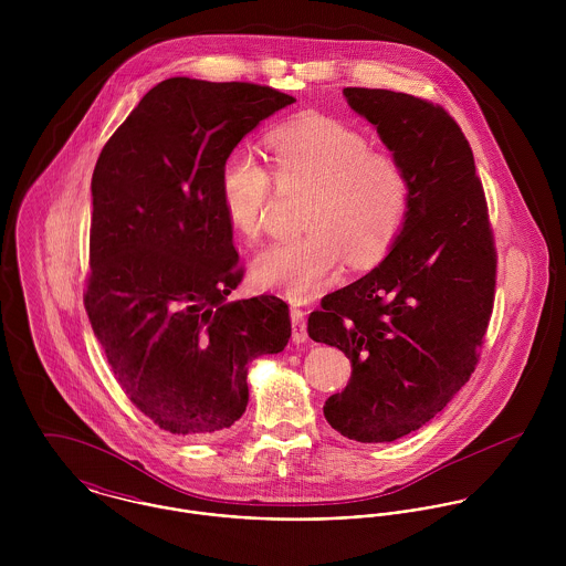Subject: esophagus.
I'll list each match as a JSON object with an SVG mask.
<instances>
[{"mask_svg": "<svg viewBox=\"0 0 566 566\" xmlns=\"http://www.w3.org/2000/svg\"><path fill=\"white\" fill-rule=\"evenodd\" d=\"M292 318V342L294 344H305L307 342V324H305V312L301 307L290 310Z\"/></svg>", "mask_w": 566, "mask_h": 566, "instance_id": "esophagus-1", "label": "esophagus"}]
</instances>
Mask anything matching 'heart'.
Returning a JSON list of instances; mask_svg holds the SVG:
<instances>
[{"label":"heart","mask_w":566,"mask_h":566,"mask_svg":"<svg viewBox=\"0 0 566 566\" xmlns=\"http://www.w3.org/2000/svg\"><path fill=\"white\" fill-rule=\"evenodd\" d=\"M268 157L281 189H307L301 238L263 248L252 263L259 290L307 301L339 270L379 261L403 229L411 182L403 163L328 117H307L268 137ZM272 176L250 153L231 155L220 171L227 222L245 240L263 227Z\"/></svg>","instance_id":"b5f03b06"}]
</instances>
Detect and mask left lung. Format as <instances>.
Returning <instances> with one entry per match:
<instances>
[{"mask_svg":"<svg viewBox=\"0 0 566 566\" xmlns=\"http://www.w3.org/2000/svg\"><path fill=\"white\" fill-rule=\"evenodd\" d=\"M411 182L403 229L386 259L326 294L310 316L314 342L353 366L324 418L357 442L420 429L460 392L478 364L494 301L496 254L473 150L455 119L427 99L346 86Z\"/></svg>","mask_w":566,"mask_h":566,"instance_id":"obj_1","label":"left lung"}]
</instances>
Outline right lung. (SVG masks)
<instances>
[{
  "label": "right lung",
  "instance_id": "obj_1",
  "mask_svg": "<svg viewBox=\"0 0 566 566\" xmlns=\"http://www.w3.org/2000/svg\"><path fill=\"white\" fill-rule=\"evenodd\" d=\"M296 102L250 82L169 78L99 153L84 307L106 359L155 424L202 438L248 405V364L292 335L276 296L227 303L243 272L220 171L243 137Z\"/></svg>",
  "mask_w": 566,
  "mask_h": 566
}]
</instances>
